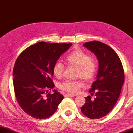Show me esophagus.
Wrapping results in <instances>:
<instances>
[{
	"mask_svg": "<svg viewBox=\"0 0 133 133\" xmlns=\"http://www.w3.org/2000/svg\"><path fill=\"white\" fill-rule=\"evenodd\" d=\"M65 97H74L75 95L72 94H70V93H66L64 94Z\"/></svg>",
	"mask_w": 133,
	"mask_h": 133,
	"instance_id": "34e87169",
	"label": "esophagus"
}]
</instances>
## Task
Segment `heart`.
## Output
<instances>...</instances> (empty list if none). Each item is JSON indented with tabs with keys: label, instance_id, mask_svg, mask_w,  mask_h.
I'll return each instance as SVG.
<instances>
[{
	"label": "heart",
	"instance_id": "obj_1",
	"mask_svg": "<svg viewBox=\"0 0 133 133\" xmlns=\"http://www.w3.org/2000/svg\"><path fill=\"white\" fill-rule=\"evenodd\" d=\"M66 63L69 66L76 67L75 77L80 78L87 82H90L94 79L97 72V63L94 58L81 49L73 51L66 57ZM64 71V65L60 61L55 63L52 67L53 74L57 78L63 77ZM83 86L80 80H66L60 85V88L64 91L77 93Z\"/></svg>",
	"mask_w": 133,
	"mask_h": 133
}]
</instances>
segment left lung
Segmentation results:
<instances>
[{
    "label": "left lung",
    "mask_w": 133,
    "mask_h": 133,
    "mask_svg": "<svg viewBox=\"0 0 133 133\" xmlns=\"http://www.w3.org/2000/svg\"><path fill=\"white\" fill-rule=\"evenodd\" d=\"M97 57L98 70L96 80L89 91L85 103L81 107L82 114L90 119H100L109 113L119 97L124 82V72L119 57L109 46L99 41L87 42L84 44Z\"/></svg>",
    "instance_id": "left-lung-1"
}]
</instances>
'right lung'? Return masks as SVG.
Masks as SVG:
<instances>
[{"mask_svg":"<svg viewBox=\"0 0 133 133\" xmlns=\"http://www.w3.org/2000/svg\"><path fill=\"white\" fill-rule=\"evenodd\" d=\"M72 43L39 42L24 49L13 69V84L18 103L27 114L36 119L50 117L58 109L63 96L54 87L52 67Z\"/></svg>","mask_w":133,"mask_h":133,"instance_id":"1","label":"right lung"}]
</instances>
